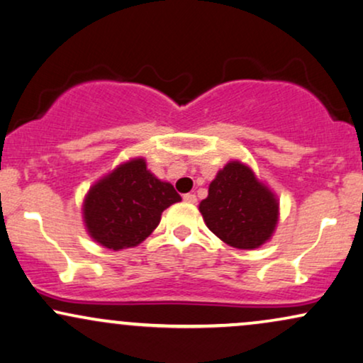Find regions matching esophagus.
Returning <instances> with one entry per match:
<instances>
[{"label":"esophagus","instance_id":"34e87169","mask_svg":"<svg viewBox=\"0 0 363 363\" xmlns=\"http://www.w3.org/2000/svg\"><path fill=\"white\" fill-rule=\"evenodd\" d=\"M184 201H186V203H189V204H194L197 201V197L189 192V194H184Z\"/></svg>","mask_w":363,"mask_h":363}]
</instances>
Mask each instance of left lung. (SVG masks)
<instances>
[{"mask_svg": "<svg viewBox=\"0 0 363 363\" xmlns=\"http://www.w3.org/2000/svg\"><path fill=\"white\" fill-rule=\"evenodd\" d=\"M199 213L211 231L236 250H256L272 240L279 199L241 160H229L211 181Z\"/></svg>", "mask_w": 363, "mask_h": 363, "instance_id": "1", "label": "left lung"}]
</instances>
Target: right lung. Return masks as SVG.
Returning <instances> with one entry per match:
<instances>
[{
	"label": "right lung",
	"mask_w": 363,
	"mask_h": 363,
	"mask_svg": "<svg viewBox=\"0 0 363 363\" xmlns=\"http://www.w3.org/2000/svg\"><path fill=\"white\" fill-rule=\"evenodd\" d=\"M181 201L171 182L160 181L144 157L128 159L86 191L82 218L89 236L107 250L139 246L157 228L164 209Z\"/></svg>",
	"instance_id": "right-lung-1"
}]
</instances>
